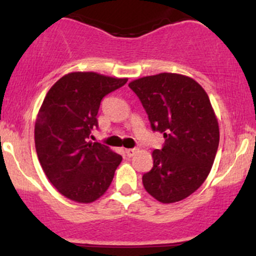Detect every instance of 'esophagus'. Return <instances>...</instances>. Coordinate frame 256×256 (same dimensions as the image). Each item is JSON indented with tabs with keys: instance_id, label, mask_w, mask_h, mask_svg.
<instances>
[{
	"instance_id": "34e87169",
	"label": "esophagus",
	"mask_w": 256,
	"mask_h": 256,
	"mask_svg": "<svg viewBox=\"0 0 256 256\" xmlns=\"http://www.w3.org/2000/svg\"><path fill=\"white\" fill-rule=\"evenodd\" d=\"M136 152H137V149H134V148H130V149H125V154L128 155V158H131V156H134V154H136Z\"/></svg>"
}]
</instances>
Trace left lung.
Instances as JSON below:
<instances>
[{"label": "left lung", "mask_w": 256, "mask_h": 256, "mask_svg": "<svg viewBox=\"0 0 256 256\" xmlns=\"http://www.w3.org/2000/svg\"><path fill=\"white\" fill-rule=\"evenodd\" d=\"M140 98L152 131L164 134L152 152L144 189L162 204L184 200L210 174L219 146L218 120L204 88L189 77L160 73L128 84Z\"/></svg>", "instance_id": "8db88e82"}]
</instances>
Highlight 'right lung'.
<instances>
[{"label": "right lung", "mask_w": 256, "mask_h": 256, "mask_svg": "<svg viewBox=\"0 0 256 256\" xmlns=\"http://www.w3.org/2000/svg\"><path fill=\"white\" fill-rule=\"evenodd\" d=\"M95 72H73L50 88L34 125V144L40 166L58 192L80 204L106 192L122 155L98 142H88L98 128L102 98L126 84Z\"/></svg>", "instance_id": "1"}]
</instances>
